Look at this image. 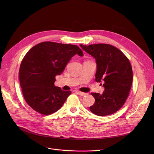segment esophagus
Returning <instances> with one entry per match:
<instances>
[{
  "label": "esophagus",
  "mask_w": 154,
  "mask_h": 154,
  "mask_svg": "<svg viewBox=\"0 0 154 154\" xmlns=\"http://www.w3.org/2000/svg\"><path fill=\"white\" fill-rule=\"evenodd\" d=\"M80 96H85L87 95L86 93H84V92H76Z\"/></svg>",
  "instance_id": "1"
}]
</instances>
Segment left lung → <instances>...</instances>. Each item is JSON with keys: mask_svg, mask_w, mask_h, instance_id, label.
I'll return each mask as SVG.
<instances>
[{"mask_svg": "<svg viewBox=\"0 0 154 154\" xmlns=\"http://www.w3.org/2000/svg\"><path fill=\"white\" fill-rule=\"evenodd\" d=\"M80 46L95 59V81L104 82L102 94L91 93L95 101L90 110L99 116L114 114L123 106L131 91L133 74L130 61L119 48L109 44Z\"/></svg>", "mask_w": 154, "mask_h": 154, "instance_id": "obj_1", "label": "left lung"}]
</instances>
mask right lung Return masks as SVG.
I'll return each mask as SVG.
<instances>
[{"instance_id":"obj_1","label":"right lung","mask_w":154,"mask_h":154,"mask_svg":"<svg viewBox=\"0 0 154 154\" xmlns=\"http://www.w3.org/2000/svg\"><path fill=\"white\" fill-rule=\"evenodd\" d=\"M83 56L75 45L44 42L30 49L19 69V80L23 97L36 112L48 116L59 110L71 91H62L54 85L73 56Z\"/></svg>"}]
</instances>
